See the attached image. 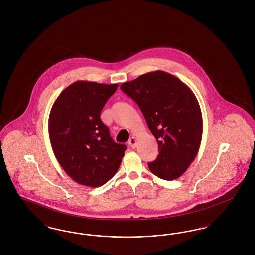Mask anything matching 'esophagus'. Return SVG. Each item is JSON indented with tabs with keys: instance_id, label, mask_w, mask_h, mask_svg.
I'll use <instances>...</instances> for the list:
<instances>
[{
	"instance_id": "1",
	"label": "esophagus",
	"mask_w": 255,
	"mask_h": 255,
	"mask_svg": "<svg viewBox=\"0 0 255 255\" xmlns=\"http://www.w3.org/2000/svg\"><path fill=\"white\" fill-rule=\"evenodd\" d=\"M128 144H129V146H130L131 148L134 149V148L136 147V144H137V140H136V138H135V137H131V138H130V140H129V142H128Z\"/></svg>"
}]
</instances>
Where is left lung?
<instances>
[{"label": "left lung", "mask_w": 255, "mask_h": 255, "mask_svg": "<svg viewBox=\"0 0 255 255\" xmlns=\"http://www.w3.org/2000/svg\"><path fill=\"white\" fill-rule=\"evenodd\" d=\"M121 89L139 106L157 139L158 158L148 163L149 169L165 181L178 179L196 158L203 135L202 112L193 92L162 71L142 74Z\"/></svg>", "instance_id": "left-lung-1"}]
</instances>
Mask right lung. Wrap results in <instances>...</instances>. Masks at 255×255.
I'll return each instance as SVG.
<instances>
[{"label":"right lung","instance_id":"right-lung-1","mask_svg":"<svg viewBox=\"0 0 255 255\" xmlns=\"http://www.w3.org/2000/svg\"><path fill=\"white\" fill-rule=\"evenodd\" d=\"M118 84L75 81L53 103L49 134L53 153L74 182L98 187L120 168L126 145L116 143L100 120L105 103Z\"/></svg>","mask_w":255,"mask_h":255}]
</instances>
